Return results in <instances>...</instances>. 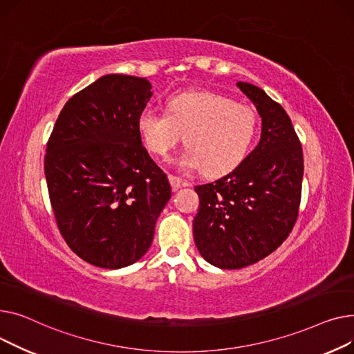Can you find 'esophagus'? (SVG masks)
<instances>
[{"mask_svg":"<svg viewBox=\"0 0 354 354\" xmlns=\"http://www.w3.org/2000/svg\"><path fill=\"white\" fill-rule=\"evenodd\" d=\"M169 180H170V184H171V187H173V192H177V190L180 189V187L183 185L181 178H178V177L173 176V174H169Z\"/></svg>","mask_w":354,"mask_h":354,"instance_id":"obj_1","label":"esophagus"}]
</instances>
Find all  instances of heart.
<instances>
[{"label": "heart", "instance_id": "heart-1", "mask_svg": "<svg viewBox=\"0 0 354 354\" xmlns=\"http://www.w3.org/2000/svg\"><path fill=\"white\" fill-rule=\"evenodd\" d=\"M254 111L213 91H184L167 101V113L144 109L137 118L145 147L167 157L181 141L187 147L174 158L183 171L223 176L234 170L250 150L256 136Z\"/></svg>", "mask_w": 354, "mask_h": 354}]
</instances>
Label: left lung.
<instances>
[{"instance_id":"obj_1","label":"left lung","mask_w":354,"mask_h":354,"mask_svg":"<svg viewBox=\"0 0 354 354\" xmlns=\"http://www.w3.org/2000/svg\"><path fill=\"white\" fill-rule=\"evenodd\" d=\"M236 86L261 117L260 141L232 173L194 187L200 197L196 245L205 261L227 270L257 263L287 239L304 171L301 145L284 109L250 82Z\"/></svg>"}]
</instances>
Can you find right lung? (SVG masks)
<instances>
[{
	"instance_id": "right-lung-1",
	"label": "right lung",
	"mask_w": 354,
	"mask_h": 354,
	"mask_svg": "<svg viewBox=\"0 0 354 354\" xmlns=\"http://www.w3.org/2000/svg\"><path fill=\"white\" fill-rule=\"evenodd\" d=\"M151 95L142 77L102 75L66 102L47 144L59 232L78 257L101 268L127 267L147 253L171 197L137 127Z\"/></svg>"
}]
</instances>
